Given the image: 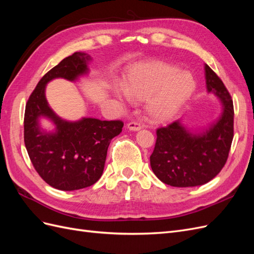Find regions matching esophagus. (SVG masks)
Segmentation results:
<instances>
[{
    "label": "esophagus",
    "instance_id": "34e87169",
    "mask_svg": "<svg viewBox=\"0 0 254 254\" xmlns=\"http://www.w3.org/2000/svg\"><path fill=\"white\" fill-rule=\"evenodd\" d=\"M127 128L129 130H131V131H139L141 129V125L136 122H130L129 124H127Z\"/></svg>",
    "mask_w": 254,
    "mask_h": 254
}]
</instances>
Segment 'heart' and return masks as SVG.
<instances>
[{
    "label": "heart",
    "instance_id": "obj_1",
    "mask_svg": "<svg viewBox=\"0 0 254 254\" xmlns=\"http://www.w3.org/2000/svg\"><path fill=\"white\" fill-rule=\"evenodd\" d=\"M123 90L131 101H145V113L150 121L163 123L187 105L196 90V80L189 71L151 61L130 68L123 79ZM117 94L122 95L120 90Z\"/></svg>",
    "mask_w": 254,
    "mask_h": 254
}]
</instances>
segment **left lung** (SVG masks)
Segmentation results:
<instances>
[{
  "mask_svg": "<svg viewBox=\"0 0 254 254\" xmlns=\"http://www.w3.org/2000/svg\"><path fill=\"white\" fill-rule=\"evenodd\" d=\"M207 92L216 96L222 112L203 131L193 133L180 121L157 129V141L150 156L151 170L168 186L190 188L211 181L225 166L233 140L234 109L224 82L205 64Z\"/></svg>",
  "mask_w": 254,
  "mask_h": 254,
  "instance_id": "1",
  "label": "left lung"
}]
</instances>
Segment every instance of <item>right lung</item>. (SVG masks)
Instances as JSON below:
<instances>
[{"label": "right lung", "instance_id": "add662e5", "mask_svg": "<svg viewBox=\"0 0 254 254\" xmlns=\"http://www.w3.org/2000/svg\"><path fill=\"white\" fill-rule=\"evenodd\" d=\"M92 58L76 52L61 60L38 82L30 94L24 114V143L37 173L51 187L61 190L88 188L101 178L109 144L122 132V121L82 118L64 121L54 112L45 97V87L55 78L77 80L89 72ZM40 117L56 125L52 133L40 127Z\"/></svg>", "mask_w": 254, "mask_h": 254}]
</instances>
